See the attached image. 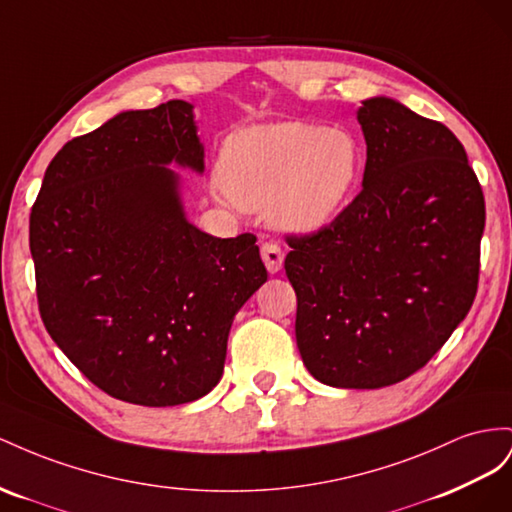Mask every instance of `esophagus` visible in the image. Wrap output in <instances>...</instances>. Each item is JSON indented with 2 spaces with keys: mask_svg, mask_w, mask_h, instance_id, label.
<instances>
[{
  "mask_svg": "<svg viewBox=\"0 0 512 512\" xmlns=\"http://www.w3.org/2000/svg\"><path fill=\"white\" fill-rule=\"evenodd\" d=\"M261 259H264V264L268 268L270 274H276L283 268V261H285V253L279 244L274 242H266L261 246Z\"/></svg>",
  "mask_w": 512,
  "mask_h": 512,
  "instance_id": "1",
  "label": "esophagus"
}]
</instances>
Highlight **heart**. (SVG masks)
<instances>
[{
    "instance_id": "1",
    "label": "heart",
    "mask_w": 512,
    "mask_h": 512,
    "mask_svg": "<svg viewBox=\"0 0 512 512\" xmlns=\"http://www.w3.org/2000/svg\"><path fill=\"white\" fill-rule=\"evenodd\" d=\"M360 167V145L347 130L309 122L255 126L225 143L216 193L242 208H270L283 229L317 231L343 212Z\"/></svg>"
}]
</instances>
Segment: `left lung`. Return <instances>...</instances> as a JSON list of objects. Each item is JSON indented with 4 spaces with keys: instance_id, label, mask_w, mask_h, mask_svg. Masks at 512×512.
<instances>
[{
    "instance_id": "obj_1",
    "label": "left lung",
    "mask_w": 512,
    "mask_h": 512,
    "mask_svg": "<svg viewBox=\"0 0 512 512\" xmlns=\"http://www.w3.org/2000/svg\"><path fill=\"white\" fill-rule=\"evenodd\" d=\"M362 191L319 231L287 236L296 341L321 384L382 388L440 352L478 289L485 197L461 141L401 102H362Z\"/></svg>"
}]
</instances>
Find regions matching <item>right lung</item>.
Returning <instances> with one entry per match:
<instances>
[{
	"label": "right lung",
	"mask_w": 512,
	"mask_h": 512,
	"mask_svg": "<svg viewBox=\"0 0 512 512\" xmlns=\"http://www.w3.org/2000/svg\"><path fill=\"white\" fill-rule=\"evenodd\" d=\"M171 163L203 173L193 105L118 113L55 154L29 216L51 339L94 386L145 407L218 384L233 317L268 281L251 233L186 221Z\"/></svg>",
	"instance_id": "1"
}]
</instances>
